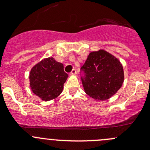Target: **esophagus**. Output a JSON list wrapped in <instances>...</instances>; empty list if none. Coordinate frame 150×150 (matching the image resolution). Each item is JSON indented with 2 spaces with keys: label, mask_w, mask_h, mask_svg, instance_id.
Returning <instances> with one entry per match:
<instances>
[{
  "label": "esophagus",
  "mask_w": 150,
  "mask_h": 150,
  "mask_svg": "<svg viewBox=\"0 0 150 150\" xmlns=\"http://www.w3.org/2000/svg\"><path fill=\"white\" fill-rule=\"evenodd\" d=\"M77 73V70L75 69H73L70 72H69V75H75Z\"/></svg>",
  "instance_id": "esophagus-1"
}]
</instances>
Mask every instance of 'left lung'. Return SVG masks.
I'll list each match as a JSON object with an SVG mask.
<instances>
[{
  "label": "left lung",
  "instance_id": "obj_1",
  "mask_svg": "<svg viewBox=\"0 0 150 150\" xmlns=\"http://www.w3.org/2000/svg\"><path fill=\"white\" fill-rule=\"evenodd\" d=\"M86 93L96 100H106L115 94L124 81L123 69L117 58L104 50L90 53L81 68Z\"/></svg>",
  "mask_w": 150,
  "mask_h": 150
}]
</instances>
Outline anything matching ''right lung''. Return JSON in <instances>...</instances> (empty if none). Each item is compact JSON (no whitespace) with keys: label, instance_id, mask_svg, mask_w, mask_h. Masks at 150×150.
Segmentation results:
<instances>
[{"label":"right lung","instance_id":"1","mask_svg":"<svg viewBox=\"0 0 150 150\" xmlns=\"http://www.w3.org/2000/svg\"><path fill=\"white\" fill-rule=\"evenodd\" d=\"M67 78L63 64L52 57L45 59L33 67L29 77L33 92L44 101L57 97L62 91Z\"/></svg>","mask_w":150,"mask_h":150}]
</instances>
